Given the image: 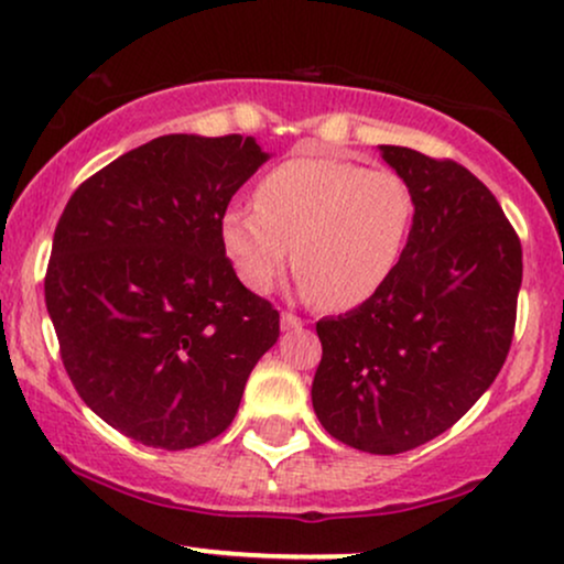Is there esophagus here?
Returning <instances> with one entry per match:
<instances>
[{"label": "esophagus", "mask_w": 564, "mask_h": 564, "mask_svg": "<svg viewBox=\"0 0 564 564\" xmlns=\"http://www.w3.org/2000/svg\"><path fill=\"white\" fill-rule=\"evenodd\" d=\"M302 326H304V321L296 318L294 313H283L281 315V328H283V332H291V328H302Z\"/></svg>", "instance_id": "34e87169"}]
</instances>
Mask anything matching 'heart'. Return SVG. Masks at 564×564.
Here are the masks:
<instances>
[{
    "label": "heart",
    "mask_w": 564,
    "mask_h": 564,
    "mask_svg": "<svg viewBox=\"0 0 564 564\" xmlns=\"http://www.w3.org/2000/svg\"><path fill=\"white\" fill-rule=\"evenodd\" d=\"M413 217L416 200L398 172L336 156H294L262 174L254 209L225 212L223 246L257 294L273 289L294 251L302 294L347 310L390 283Z\"/></svg>",
    "instance_id": "1"
}]
</instances>
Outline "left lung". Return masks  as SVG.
<instances>
[{
	"mask_svg": "<svg viewBox=\"0 0 564 564\" xmlns=\"http://www.w3.org/2000/svg\"><path fill=\"white\" fill-rule=\"evenodd\" d=\"M381 159L416 200L405 257L384 289L315 323L313 408L339 443L392 456L443 435L507 360L522 246L467 166L400 145Z\"/></svg>",
	"mask_w": 564,
	"mask_h": 564,
	"instance_id": "left-lung-1",
	"label": "left lung"
}]
</instances>
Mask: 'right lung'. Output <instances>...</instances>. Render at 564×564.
Returning <instances> with one entry per match:
<instances>
[{
  "label": "right lung",
  "instance_id": "right-lung-1",
  "mask_svg": "<svg viewBox=\"0 0 564 564\" xmlns=\"http://www.w3.org/2000/svg\"><path fill=\"white\" fill-rule=\"evenodd\" d=\"M268 161L254 138L164 134L84 180L57 219L44 302L79 398L142 445L228 430L281 315L225 257L230 198Z\"/></svg>",
  "mask_w": 564,
  "mask_h": 564
}]
</instances>
